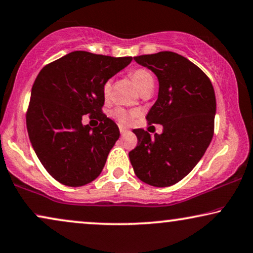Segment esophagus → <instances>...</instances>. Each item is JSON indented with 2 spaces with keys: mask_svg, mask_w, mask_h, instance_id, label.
Returning <instances> with one entry per match:
<instances>
[{
  "mask_svg": "<svg viewBox=\"0 0 253 253\" xmlns=\"http://www.w3.org/2000/svg\"><path fill=\"white\" fill-rule=\"evenodd\" d=\"M120 132H121V134H122V136H123V134H126V133L127 132V129H126V127H123V126H121V127H120Z\"/></svg>",
  "mask_w": 253,
  "mask_h": 253,
  "instance_id": "esophagus-1",
  "label": "esophagus"
}]
</instances>
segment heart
<instances>
[{
    "label": "heart",
    "instance_id": "obj_1",
    "mask_svg": "<svg viewBox=\"0 0 253 253\" xmlns=\"http://www.w3.org/2000/svg\"><path fill=\"white\" fill-rule=\"evenodd\" d=\"M130 77L132 78L134 84H137L140 93H145V91L152 90L155 87V78L153 74L151 73L146 68H136L130 73ZM111 86H113V80L108 79L107 81H104L102 86V94L104 98H109L111 93ZM114 116L116 117V120L122 124H127L131 120L136 116L134 111H130L124 109V108H117L114 111Z\"/></svg>",
    "mask_w": 253,
    "mask_h": 253
}]
</instances>
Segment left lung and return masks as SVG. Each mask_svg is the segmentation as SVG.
<instances>
[{
  "label": "left lung",
  "mask_w": 253,
  "mask_h": 253,
  "mask_svg": "<svg viewBox=\"0 0 253 253\" xmlns=\"http://www.w3.org/2000/svg\"><path fill=\"white\" fill-rule=\"evenodd\" d=\"M157 75L158 100L146 115L149 124H163L151 137L134 129L138 144L129 152L134 174L147 185L167 187L194 169L214 136L216 98L211 81L188 59L169 51L134 57Z\"/></svg>",
  "instance_id": "obj_1"
}]
</instances>
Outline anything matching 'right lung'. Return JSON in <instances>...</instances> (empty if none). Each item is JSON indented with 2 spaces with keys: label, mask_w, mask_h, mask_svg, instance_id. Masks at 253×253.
Masks as SVG:
<instances>
[{
  "label": "right lung",
  "mask_w": 253,
  "mask_h": 253,
  "mask_svg": "<svg viewBox=\"0 0 253 253\" xmlns=\"http://www.w3.org/2000/svg\"><path fill=\"white\" fill-rule=\"evenodd\" d=\"M131 60L74 51L47 64L36 78L26 111L29 138L48 174L62 185L84 186L102 172L120 137L117 124L102 111V86ZM84 114L100 124L84 126Z\"/></svg>",
  "instance_id": "obj_1"
}]
</instances>
